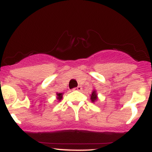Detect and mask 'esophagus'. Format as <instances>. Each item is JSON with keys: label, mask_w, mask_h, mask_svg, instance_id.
I'll return each mask as SVG.
<instances>
[{"label": "esophagus", "mask_w": 152, "mask_h": 152, "mask_svg": "<svg viewBox=\"0 0 152 152\" xmlns=\"http://www.w3.org/2000/svg\"><path fill=\"white\" fill-rule=\"evenodd\" d=\"M82 89V87L81 86H78V87L74 88V90H77V91H81Z\"/></svg>", "instance_id": "esophagus-1"}]
</instances>
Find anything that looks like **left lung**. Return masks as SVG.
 <instances>
[{
  "label": "left lung",
  "instance_id": "obj_1",
  "mask_svg": "<svg viewBox=\"0 0 152 152\" xmlns=\"http://www.w3.org/2000/svg\"><path fill=\"white\" fill-rule=\"evenodd\" d=\"M97 94H96V91L95 90H94L93 91H92L91 94V100L92 102H95L97 100Z\"/></svg>",
  "mask_w": 152,
  "mask_h": 152
}]
</instances>
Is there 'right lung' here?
<instances>
[{
	"label": "right lung",
	"mask_w": 152,
	"mask_h": 152,
	"mask_svg": "<svg viewBox=\"0 0 152 152\" xmlns=\"http://www.w3.org/2000/svg\"><path fill=\"white\" fill-rule=\"evenodd\" d=\"M56 95H57V99L59 101H61L63 98V93H56Z\"/></svg>",
	"instance_id": "add662e5"
}]
</instances>
